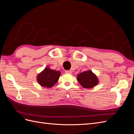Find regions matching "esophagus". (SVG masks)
<instances>
[{
  "instance_id": "34e87169",
  "label": "esophagus",
  "mask_w": 134,
  "mask_h": 134,
  "mask_svg": "<svg viewBox=\"0 0 134 134\" xmlns=\"http://www.w3.org/2000/svg\"><path fill=\"white\" fill-rule=\"evenodd\" d=\"M65 73H66V74H71V72H72V71H71V70H66L65 71Z\"/></svg>"
}]
</instances>
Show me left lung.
<instances>
[{
  "label": "left lung",
  "instance_id": "obj_1",
  "mask_svg": "<svg viewBox=\"0 0 134 134\" xmlns=\"http://www.w3.org/2000/svg\"><path fill=\"white\" fill-rule=\"evenodd\" d=\"M77 80L85 88H91L98 84L97 76L91 70L83 71L77 76Z\"/></svg>",
  "mask_w": 134,
  "mask_h": 134
}]
</instances>
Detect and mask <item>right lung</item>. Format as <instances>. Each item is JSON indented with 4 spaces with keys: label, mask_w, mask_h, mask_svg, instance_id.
I'll list each match as a JSON object with an SVG mask.
<instances>
[{
    "label": "right lung",
    "mask_w": 134,
    "mask_h": 134,
    "mask_svg": "<svg viewBox=\"0 0 134 134\" xmlns=\"http://www.w3.org/2000/svg\"><path fill=\"white\" fill-rule=\"evenodd\" d=\"M60 75L59 71L51 70L46 68L38 75L37 81L41 86L51 88L58 82Z\"/></svg>",
    "instance_id": "add662e5"
}]
</instances>
